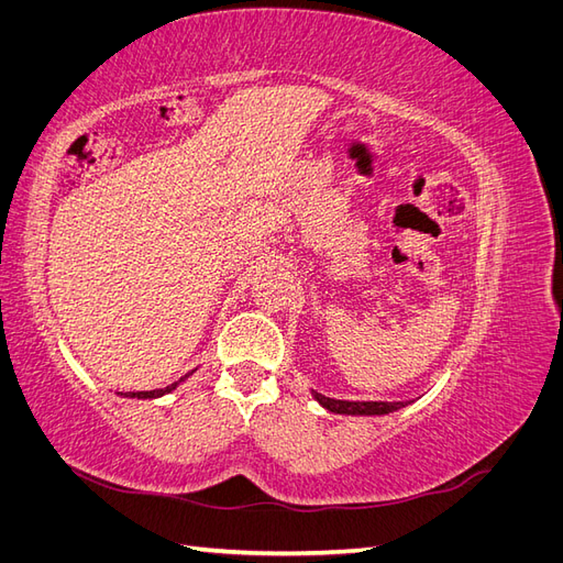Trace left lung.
Returning a JSON list of instances; mask_svg holds the SVG:
<instances>
[{
    "instance_id": "1",
    "label": "left lung",
    "mask_w": 563,
    "mask_h": 563,
    "mask_svg": "<svg viewBox=\"0 0 563 563\" xmlns=\"http://www.w3.org/2000/svg\"><path fill=\"white\" fill-rule=\"evenodd\" d=\"M314 399L331 413H345V416H385L391 411H399L406 406V401H343L331 399L314 391Z\"/></svg>"
}]
</instances>
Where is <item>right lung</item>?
I'll list each match as a JSON object with an SVG mask.
<instances>
[{
	"mask_svg": "<svg viewBox=\"0 0 563 563\" xmlns=\"http://www.w3.org/2000/svg\"><path fill=\"white\" fill-rule=\"evenodd\" d=\"M187 376H190V373H187ZM187 376H185V378H187ZM185 378L176 380L174 385H168V387H164V389H150V391H124V397H131V399H157V397L168 395V391H172V389H176Z\"/></svg>",
	"mask_w": 563,
	"mask_h": 563,
	"instance_id": "obj_1",
	"label": "right lung"
}]
</instances>
